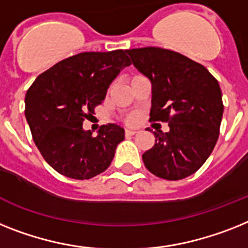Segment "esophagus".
I'll use <instances>...</instances> for the list:
<instances>
[{"instance_id":"esophagus-1","label":"esophagus","mask_w":248,"mask_h":248,"mask_svg":"<svg viewBox=\"0 0 248 248\" xmlns=\"http://www.w3.org/2000/svg\"><path fill=\"white\" fill-rule=\"evenodd\" d=\"M136 133H138V130L134 128H128L125 130V136H134Z\"/></svg>"}]
</instances>
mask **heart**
<instances>
[{
  "mask_svg": "<svg viewBox=\"0 0 248 248\" xmlns=\"http://www.w3.org/2000/svg\"><path fill=\"white\" fill-rule=\"evenodd\" d=\"M133 120H134V118H133V116H130V118H129V122H133Z\"/></svg>",
  "mask_w": 248,
  "mask_h": 248,
  "instance_id": "obj_1",
  "label": "heart"
}]
</instances>
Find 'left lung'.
Here are the masks:
<instances>
[{"mask_svg": "<svg viewBox=\"0 0 248 248\" xmlns=\"http://www.w3.org/2000/svg\"><path fill=\"white\" fill-rule=\"evenodd\" d=\"M126 53L152 83L151 120L170 126L167 133H153L156 142L143 153L144 166L171 181L193 175L219 136L224 109L219 83L204 65L172 50L148 46Z\"/></svg>", "mask_w": 248, "mask_h": 248, "instance_id": "1", "label": "left lung"}]
</instances>
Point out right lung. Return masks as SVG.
I'll list each match as a JSON object with an SVG mask.
<instances>
[{
	"label": "right lung",
	"instance_id": "add662e5",
	"mask_svg": "<svg viewBox=\"0 0 248 248\" xmlns=\"http://www.w3.org/2000/svg\"><path fill=\"white\" fill-rule=\"evenodd\" d=\"M130 64L123 49L79 53L39 75L30 86L26 120L42 156L57 172L89 180L109 167L124 140V128L106 124L93 137L82 124L105 99L110 83Z\"/></svg>",
	"mask_w": 248,
	"mask_h": 248
}]
</instances>
